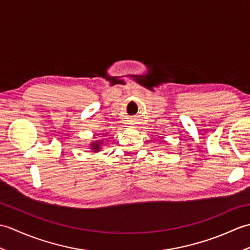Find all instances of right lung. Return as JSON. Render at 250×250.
Masks as SVG:
<instances>
[{"mask_svg":"<svg viewBox=\"0 0 250 250\" xmlns=\"http://www.w3.org/2000/svg\"><path fill=\"white\" fill-rule=\"evenodd\" d=\"M101 145H102L101 142H93L90 146H91V149L93 150V152H98L101 149Z\"/></svg>","mask_w":250,"mask_h":250,"instance_id":"1","label":"right lung"}]
</instances>
